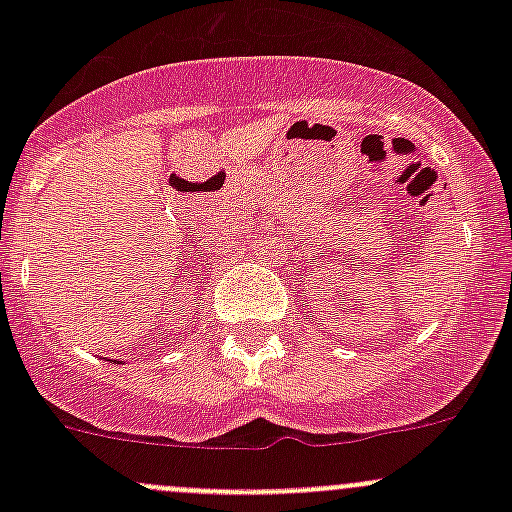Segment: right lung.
I'll return each mask as SVG.
<instances>
[{
  "label": "right lung",
  "mask_w": 512,
  "mask_h": 512,
  "mask_svg": "<svg viewBox=\"0 0 512 512\" xmlns=\"http://www.w3.org/2000/svg\"><path fill=\"white\" fill-rule=\"evenodd\" d=\"M108 361H111V359H108ZM113 364H116V361H113Z\"/></svg>",
  "instance_id": "add662e5"
}]
</instances>
